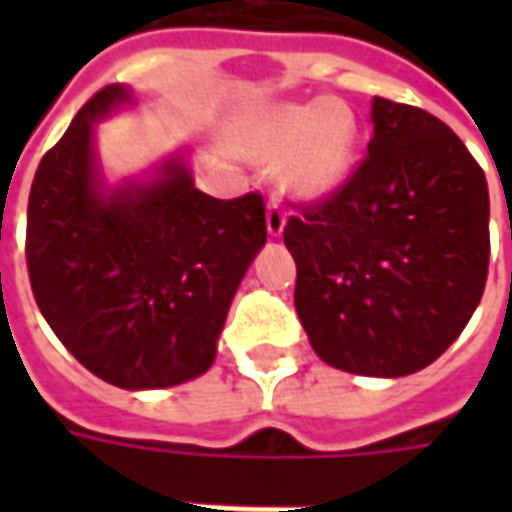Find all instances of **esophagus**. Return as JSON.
<instances>
[{"mask_svg": "<svg viewBox=\"0 0 512 512\" xmlns=\"http://www.w3.org/2000/svg\"><path fill=\"white\" fill-rule=\"evenodd\" d=\"M266 227H268V235L271 238H279L282 230H285V211H282V205L279 202H268L266 208Z\"/></svg>", "mask_w": 512, "mask_h": 512, "instance_id": "obj_1", "label": "esophagus"}]
</instances>
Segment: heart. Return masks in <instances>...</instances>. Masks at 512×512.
<instances>
[{
	"instance_id": "obj_1",
	"label": "heart",
	"mask_w": 512,
	"mask_h": 512,
	"mask_svg": "<svg viewBox=\"0 0 512 512\" xmlns=\"http://www.w3.org/2000/svg\"><path fill=\"white\" fill-rule=\"evenodd\" d=\"M359 120L343 101H279L235 128L238 153L277 161L279 183L296 200L318 202L340 191L359 161Z\"/></svg>"
}]
</instances>
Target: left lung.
Returning <instances> with one entry per match:
<instances>
[{"mask_svg": "<svg viewBox=\"0 0 512 512\" xmlns=\"http://www.w3.org/2000/svg\"><path fill=\"white\" fill-rule=\"evenodd\" d=\"M367 158L285 224L296 312L315 354L356 376L436 362L483 299L488 183L450 126L373 98Z\"/></svg>", "mask_w": 512, "mask_h": 512, "instance_id": "obj_1", "label": "left lung"}]
</instances>
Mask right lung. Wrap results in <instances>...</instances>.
<instances>
[{
  "label": "right lung",
  "mask_w": 512,
  "mask_h": 512,
  "mask_svg": "<svg viewBox=\"0 0 512 512\" xmlns=\"http://www.w3.org/2000/svg\"><path fill=\"white\" fill-rule=\"evenodd\" d=\"M128 104V87H104L40 158L27 268L43 318L90 373L164 389L213 365L230 301L266 244V205L257 191L216 200L194 189L180 153L153 178L109 189L95 123Z\"/></svg>",
  "instance_id": "add662e5"
}]
</instances>
